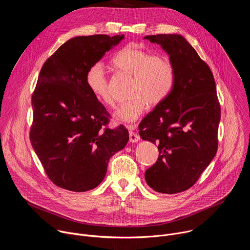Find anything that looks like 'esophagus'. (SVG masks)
Listing matches in <instances>:
<instances>
[{"label": "esophagus", "instance_id": "esophagus-1", "mask_svg": "<svg viewBox=\"0 0 250 250\" xmlns=\"http://www.w3.org/2000/svg\"><path fill=\"white\" fill-rule=\"evenodd\" d=\"M130 127L134 128V125H131ZM139 139H140V137H139V135L136 132H134L132 130H129V140L131 142H137Z\"/></svg>", "mask_w": 250, "mask_h": 250}]
</instances>
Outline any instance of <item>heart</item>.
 Returning <instances> with one entry per match:
<instances>
[{"label": "heart", "instance_id": "obj_1", "mask_svg": "<svg viewBox=\"0 0 250 250\" xmlns=\"http://www.w3.org/2000/svg\"><path fill=\"white\" fill-rule=\"evenodd\" d=\"M112 64L119 72L132 78L129 89L131 98L122 104L114 114L119 122H135L148 104H160L175 85L176 70L171 59L163 54H152L139 44L124 46L112 58ZM85 82L100 103L106 106L114 104L110 81L102 63H94L88 68Z\"/></svg>", "mask_w": 250, "mask_h": 250}]
</instances>
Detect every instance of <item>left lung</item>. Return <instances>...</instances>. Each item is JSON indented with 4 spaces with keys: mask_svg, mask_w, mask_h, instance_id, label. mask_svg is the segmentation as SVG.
<instances>
[{
    "mask_svg": "<svg viewBox=\"0 0 250 250\" xmlns=\"http://www.w3.org/2000/svg\"><path fill=\"white\" fill-rule=\"evenodd\" d=\"M169 54L176 81L169 96L140 123L139 135L158 146L157 161L146 171L154 191L191 188L218 150L221 104L208 64L180 34L146 35Z\"/></svg>",
    "mask_w": 250,
    "mask_h": 250,
    "instance_id": "1",
    "label": "left lung"
}]
</instances>
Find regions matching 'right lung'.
<instances>
[{
  "mask_svg": "<svg viewBox=\"0 0 250 250\" xmlns=\"http://www.w3.org/2000/svg\"><path fill=\"white\" fill-rule=\"evenodd\" d=\"M125 39L95 34L63 43L43 64L31 97L29 138L47 177L73 192L96 188L110 158L129 139L124 125L108 127L110 114L89 91L85 75Z\"/></svg>",
  "mask_w": 250,
  "mask_h": 250,
  "instance_id": "1",
  "label": "right lung"
}]
</instances>
